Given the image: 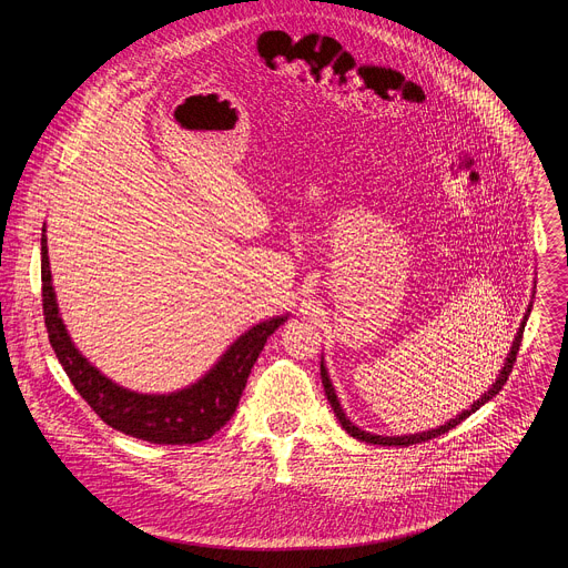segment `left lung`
I'll return each mask as SVG.
<instances>
[{
	"instance_id": "1",
	"label": "left lung",
	"mask_w": 568,
	"mask_h": 568,
	"mask_svg": "<svg viewBox=\"0 0 568 568\" xmlns=\"http://www.w3.org/2000/svg\"><path fill=\"white\" fill-rule=\"evenodd\" d=\"M530 307L532 305H528V310H526V314H524V318H521V323H519V331H517V335H515V339H513V346H510V353L506 355V359H504V366H501V371H499V375H497V379L490 384V388L485 390L476 402H471V407L469 409H465V412H460L458 416H454L452 420H447L445 425H440V427H436V429H427V432H420V434H404V436H379V434H371V432H366V429H362V427H357L348 416H346V412H344V407H342V402H339V397H337V390H335V384H333V379H331V375H328V368H326V362H323V355H321V382H323V388H326V395H328V402H331V407H333V412H335V416H337V420H339V425L353 436V438H357V440H362V443H368V445H382V447H409V445H416V443H425V440H432V438H436V436H440V434H445V432H449V429H454L456 425H460L465 418H469L474 412H478L485 402H490L501 388H504V384H506V379H508V375H510V371H513V364H515V359H517V353H519V346H521V335H524V328H526V321H528V316H530Z\"/></svg>"
}]
</instances>
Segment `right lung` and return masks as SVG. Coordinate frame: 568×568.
Here are the masks:
<instances>
[{
  "instance_id": "right-lung-1",
  "label": "right lung",
  "mask_w": 568,
  "mask_h": 568,
  "mask_svg": "<svg viewBox=\"0 0 568 568\" xmlns=\"http://www.w3.org/2000/svg\"><path fill=\"white\" fill-rule=\"evenodd\" d=\"M42 305L49 342L73 388L112 429L156 445H193L220 432L235 414L270 335L290 318V314H281L256 323L189 386L171 393H141L110 379L73 344L53 290L47 226L42 229Z\"/></svg>"
}]
</instances>
